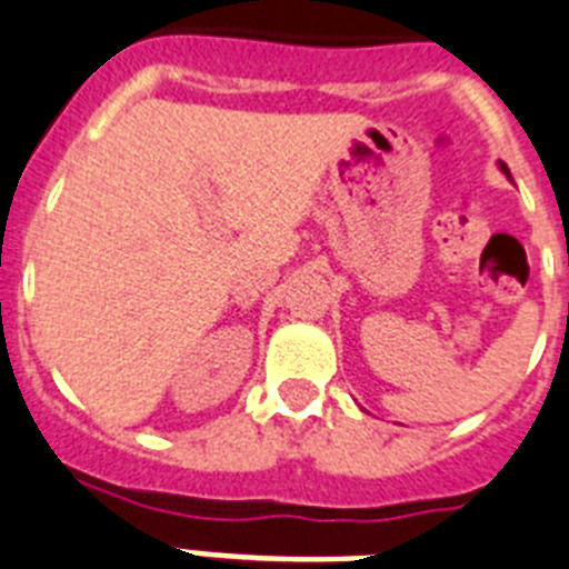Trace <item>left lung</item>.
<instances>
[{"mask_svg": "<svg viewBox=\"0 0 569 569\" xmlns=\"http://www.w3.org/2000/svg\"><path fill=\"white\" fill-rule=\"evenodd\" d=\"M501 171H503V174H510V171H507V166H503V162H501Z\"/></svg>", "mask_w": 569, "mask_h": 569, "instance_id": "1", "label": "left lung"}]
</instances>
